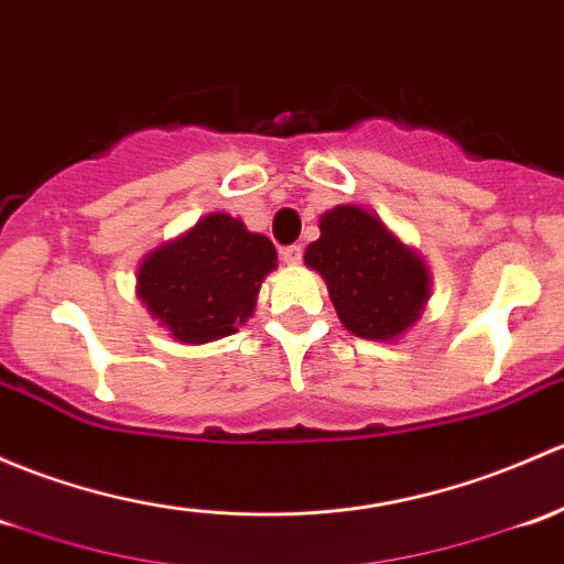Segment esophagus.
<instances>
[{"instance_id":"1","label":"esophagus","mask_w":564,"mask_h":564,"mask_svg":"<svg viewBox=\"0 0 564 564\" xmlns=\"http://www.w3.org/2000/svg\"><path fill=\"white\" fill-rule=\"evenodd\" d=\"M281 257H283V262H286L289 267H297V264L302 262V246H289V248H283Z\"/></svg>"}]
</instances>
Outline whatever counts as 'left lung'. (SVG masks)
<instances>
[{
    "label": "left lung",
    "mask_w": 564,
    "mask_h": 564,
    "mask_svg": "<svg viewBox=\"0 0 564 564\" xmlns=\"http://www.w3.org/2000/svg\"><path fill=\"white\" fill-rule=\"evenodd\" d=\"M318 229L322 237L305 248V264L327 283L343 327L378 343L405 335L432 294L422 253L359 205L332 207Z\"/></svg>",
    "instance_id": "8db88e82"
}]
</instances>
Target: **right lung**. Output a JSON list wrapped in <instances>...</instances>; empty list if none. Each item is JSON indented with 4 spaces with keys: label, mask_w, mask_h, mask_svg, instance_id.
Listing matches in <instances>:
<instances>
[{
    "label": "right lung",
    "mask_w": 564,
    "mask_h": 564,
    "mask_svg": "<svg viewBox=\"0 0 564 564\" xmlns=\"http://www.w3.org/2000/svg\"><path fill=\"white\" fill-rule=\"evenodd\" d=\"M275 267L270 237L248 232L229 213H207L142 259L138 297L177 343L205 346L253 316L262 281Z\"/></svg>",
    "instance_id": "add662e5"
}]
</instances>
